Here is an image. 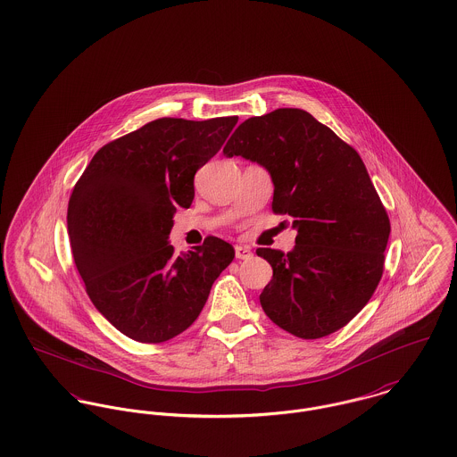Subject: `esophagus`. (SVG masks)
<instances>
[{
	"label": "esophagus",
	"mask_w": 457,
	"mask_h": 457,
	"mask_svg": "<svg viewBox=\"0 0 457 457\" xmlns=\"http://www.w3.org/2000/svg\"><path fill=\"white\" fill-rule=\"evenodd\" d=\"M235 255H237V259H251L253 253L251 251V247H247V245H237L235 247Z\"/></svg>",
	"instance_id": "obj_1"
}]
</instances>
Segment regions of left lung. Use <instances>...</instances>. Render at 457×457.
<instances>
[{
  "label": "left lung",
  "mask_w": 457,
  "mask_h": 457,
  "mask_svg": "<svg viewBox=\"0 0 457 457\" xmlns=\"http://www.w3.org/2000/svg\"><path fill=\"white\" fill-rule=\"evenodd\" d=\"M222 153L270 173L271 208L298 231L291 253L255 251L273 268L259 296L264 313L306 340L344 328L375 293L391 233L359 154L300 108L247 119Z\"/></svg>",
  "instance_id": "obj_1"
}]
</instances>
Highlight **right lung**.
<instances>
[{"mask_svg":"<svg viewBox=\"0 0 457 457\" xmlns=\"http://www.w3.org/2000/svg\"><path fill=\"white\" fill-rule=\"evenodd\" d=\"M238 122L157 119L106 144L68 204L75 266L103 317L122 335L161 344L200 315L235 249L208 237L177 255L170 244L177 208L195 200V175Z\"/></svg>","mask_w":457,"mask_h":457,"instance_id":"right-lung-1","label":"right lung"}]
</instances>
